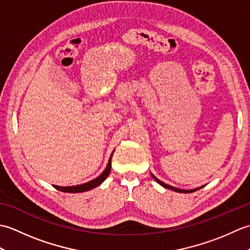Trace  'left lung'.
I'll use <instances>...</instances> for the list:
<instances>
[{
	"instance_id": "obj_1",
	"label": "left lung",
	"mask_w": 250,
	"mask_h": 250,
	"mask_svg": "<svg viewBox=\"0 0 250 250\" xmlns=\"http://www.w3.org/2000/svg\"><path fill=\"white\" fill-rule=\"evenodd\" d=\"M151 176H152V178L156 180V182L158 183V184H160L161 186H163L164 188H167V189H171V190H174V191H176V192H183V193H190V192H193V191H195V190H198V189H193V190H182V189H177V188H174V187H172V186H169V185H167V184H164V183H162L161 180H159L157 177H155L153 176V175L151 174Z\"/></svg>"
}]
</instances>
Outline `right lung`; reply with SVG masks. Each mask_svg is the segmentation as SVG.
Wrapping results in <instances>:
<instances>
[{
  "label": "right lung",
  "mask_w": 250,
  "mask_h": 250,
  "mask_svg": "<svg viewBox=\"0 0 250 250\" xmlns=\"http://www.w3.org/2000/svg\"><path fill=\"white\" fill-rule=\"evenodd\" d=\"M111 157L113 155L110 156L109 158V161L107 167H106L105 171L100 175L99 177H97L95 179L91 180V182L86 183V184H83V185H78V186H72V187H59V186H56L54 185V187L58 190L62 191V192H70V193H76V192H84V191H88V190H91L95 187H98L99 185L102 184L104 180L107 178V176L110 173V167H111Z\"/></svg>",
  "instance_id": "right-lung-1"
}]
</instances>
